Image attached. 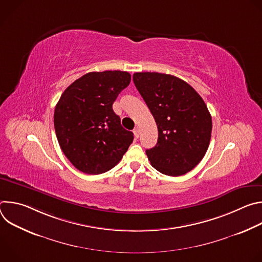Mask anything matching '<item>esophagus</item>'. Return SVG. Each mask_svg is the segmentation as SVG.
Instances as JSON below:
<instances>
[{
    "label": "esophagus",
    "instance_id": "1",
    "mask_svg": "<svg viewBox=\"0 0 262 262\" xmlns=\"http://www.w3.org/2000/svg\"><path fill=\"white\" fill-rule=\"evenodd\" d=\"M134 135H135V137L138 139L139 138V136H140V128L139 127H136L135 129H134Z\"/></svg>",
    "mask_w": 262,
    "mask_h": 262
}]
</instances>
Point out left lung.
<instances>
[{"label":"left lung","instance_id":"8db88e82","mask_svg":"<svg viewBox=\"0 0 262 262\" xmlns=\"http://www.w3.org/2000/svg\"><path fill=\"white\" fill-rule=\"evenodd\" d=\"M156 120L159 138L146 155L155 169L180 176L194 169L205 156L211 137V116L202 97L183 80L159 72L133 76Z\"/></svg>","mask_w":262,"mask_h":262}]
</instances>
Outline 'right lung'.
I'll return each mask as SVG.
<instances>
[{
    "instance_id": "add662e5",
    "label": "right lung",
    "mask_w": 262,
    "mask_h": 262,
    "mask_svg": "<svg viewBox=\"0 0 262 262\" xmlns=\"http://www.w3.org/2000/svg\"><path fill=\"white\" fill-rule=\"evenodd\" d=\"M130 83L127 71L89 72L62 93L54 113V125L65 157L86 174L114 168L133 143L112 105Z\"/></svg>"
}]
</instances>
